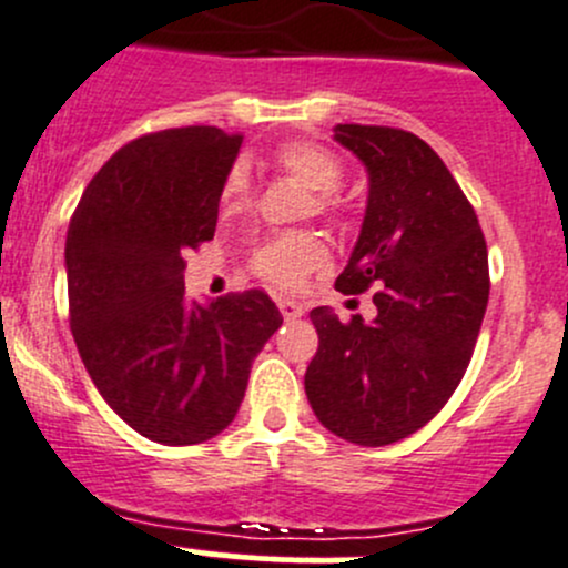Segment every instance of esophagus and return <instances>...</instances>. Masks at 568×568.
Returning <instances> with one entry per match:
<instances>
[{
  "label": "esophagus",
  "mask_w": 568,
  "mask_h": 568,
  "mask_svg": "<svg viewBox=\"0 0 568 568\" xmlns=\"http://www.w3.org/2000/svg\"><path fill=\"white\" fill-rule=\"evenodd\" d=\"M278 308H282L284 320H297L303 314V306L295 301H278Z\"/></svg>",
  "instance_id": "esophagus-1"
}]
</instances>
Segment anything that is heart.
<instances>
[{
    "mask_svg": "<svg viewBox=\"0 0 568 568\" xmlns=\"http://www.w3.org/2000/svg\"><path fill=\"white\" fill-rule=\"evenodd\" d=\"M276 162L286 176L295 179L301 187H306L308 193H317V199H314L317 210H328V193H334L342 182V165L328 149L297 140V143H286L276 151ZM245 195H248V176H245L243 168H234L229 173L226 184H223V204L237 206L243 204ZM323 262L325 245L314 234L297 232L262 245L254 254V271L265 282L282 286V290H295Z\"/></svg>",
    "mask_w": 568,
    "mask_h": 568,
    "instance_id": "b5f03b06",
    "label": "heart"
}]
</instances>
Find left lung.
Wrapping results in <instances>:
<instances>
[{
    "mask_svg": "<svg viewBox=\"0 0 568 568\" xmlns=\"http://www.w3.org/2000/svg\"><path fill=\"white\" fill-rule=\"evenodd\" d=\"M367 168V210L336 290L373 295L375 317L312 308L320 347L306 397L320 423L364 447L400 442L442 412L473 358L488 303V254L453 173L417 134L336 123Z\"/></svg>",
    "mask_w": 568,
    "mask_h": 568,
    "instance_id": "left-lung-1",
    "label": "left lung"
}]
</instances>
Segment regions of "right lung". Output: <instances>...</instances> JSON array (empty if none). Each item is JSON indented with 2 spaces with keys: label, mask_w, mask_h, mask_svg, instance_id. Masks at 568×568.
<instances>
[{
  "label": "right lung",
  "mask_w": 568,
  "mask_h": 568,
  "mask_svg": "<svg viewBox=\"0 0 568 568\" xmlns=\"http://www.w3.org/2000/svg\"><path fill=\"white\" fill-rule=\"evenodd\" d=\"M240 134L184 126L118 149L82 193L65 237L74 342L112 412L160 445L221 434L251 364L284 323L262 290L199 303L184 254L215 237Z\"/></svg>",
  "instance_id": "1"
}]
</instances>
